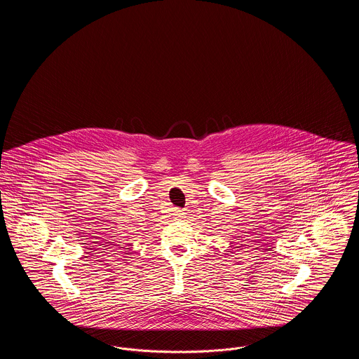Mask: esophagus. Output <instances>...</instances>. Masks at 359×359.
Returning a JSON list of instances; mask_svg holds the SVG:
<instances>
[{
    "mask_svg": "<svg viewBox=\"0 0 359 359\" xmlns=\"http://www.w3.org/2000/svg\"><path fill=\"white\" fill-rule=\"evenodd\" d=\"M184 211L183 210H179V208H173L172 210V217L175 218V219H183L184 218Z\"/></svg>",
    "mask_w": 359,
    "mask_h": 359,
    "instance_id": "34e87169",
    "label": "esophagus"
}]
</instances>
